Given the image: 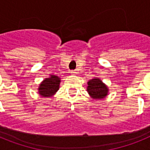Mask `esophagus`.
<instances>
[{
	"instance_id": "34e87169",
	"label": "esophagus",
	"mask_w": 150,
	"mask_h": 150,
	"mask_svg": "<svg viewBox=\"0 0 150 150\" xmlns=\"http://www.w3.org/2000/svg\"><path fill=\"white\" fill-rule=\"evenodd\" d=\"M76 74H77V72H76V71H71V75H76Z\"/></svg>"
}]
</instances>
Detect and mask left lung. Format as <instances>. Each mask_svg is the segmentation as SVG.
Wrapping results in <instances>:
<instances>
[{"mask_svg":"<svg viewBox=\"0 0 150 150\" xmlns=\"http://www.w3.org/2000/svg\"><path fill=\"white\" fill-rule=\"evenodd\" d=\"M87 83V91L91 98L100 100L104 98L108 95L109 89L99 78L95 77L90 79Z\"/></svg>","mask_w":150,"mask_h":150,"instance_id":"obj_1","label":"left lung"}]
</instances>
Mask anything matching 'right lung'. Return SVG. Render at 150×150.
<instances>
[{
  "label": "right lung",
  "mask_w": 150,
  "mask_h": 150,
  "mask_svg": "<svg viewBox=\"0 0 150 150\" xmlns=\"http://www.w3.org/2000/svg\"><path fill=\"white\" fill-rule=\"evenodd\" d=\"M61 79L55 75H50L49 78H46L42 83L40 84L38 88V93L41 97H50L53 96L56 91L59 89Z\"/></svg>",
  "instance_id": "add662e5"
}]
</instances>
